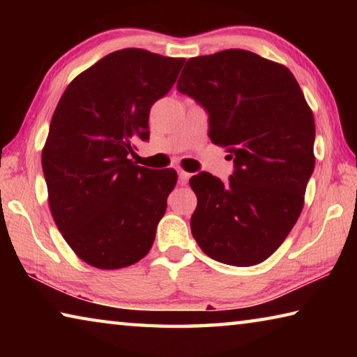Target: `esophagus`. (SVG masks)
Segmentation results:
<instances>
[{
  "instance_id": "34e87169",
  "label": "esophagus",
  "mask_w": 357,
  "mask_h": 357,
  "mask_svg": "<svg viewBox=\"0 0 357 357\" xmlns=\"http://www.w3.org/2000/svg\"><path fill=\"white\" fill-rule=\"evenodd\" d=\"M178 176H179V184L185 185L187 181H189V178H190V173H187L184 170H178Z\"/></svg>"
}]
</instances>
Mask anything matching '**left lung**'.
<instances>
[{"label": "left lung", "mask_w": 357, "mask_h": 357, "mask_svg": "<svg viewBox=\"0 0 357 357\" xmlns=\"http://www.w3.org/2000/svg\"><path fill=\"white\" fill-rule=\"evenodd\" d=\"M178 91L209 114L211 142L227 148L234 172L190 178V228L215 261L253 266L279 249L298 222L315 168V119L294 75L257 53L229 48L190 58Z\"/></svg>", "instance_id": "obj_1"}]
</instances>
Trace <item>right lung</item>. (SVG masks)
I'll return each mask as SVG.
<instances>
[{
	"mask_svg": "<svg viewBox=\"0 0 357 357\" xmlns=\"http://www.w3.org/2000/svg\"><path fill=\"white\" fill-rule=\"evenodd\" d=\"M184 61L113 52L69 83L53 113L42 149L48 204L66 243L94 268H128L153 247L178 174L135 165L129 154L149 138L151 107Z\"/></svg>",
	"mask_w": 357,
	"mask_h": 357,
	"instance_id": "add662e5",
	"label": "right lung"
}]
</instances>
